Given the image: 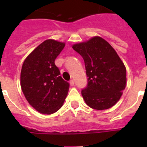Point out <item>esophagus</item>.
Returning <instances> with one entry per match:
<instances>
[{
  "mask_svg": "<svg viewBox=\"0 0 147 147\" xmlns=\"http://www.w3.org/2000/svg\"><path fill=\"white\" fill-rule=\"evenodd\" d=\"M69 84H70L71 86H74V84H75V82H74L73 80H71L69 81Z\"/></svg>",
  "mask_w": 147,
  "mask_h": 147,
  "instance_id": "esophagus-1",
  "label": "esophagus"
}]
</instances>
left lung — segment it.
Listing matches in <instances>:
<instances>
[{
	"label": "left lung",
	"instance_id": "8db88e82",
	"mask_svg": "<svg viewBox=\"0 0 147 147\" xmlns=\"http://www.w3.org/2000/svg\"><path fill=\"white\" fill-rule=\"evenodd\" d=\"M84 62L87 84L81 91L86 104L97 110L107 109L120 99L126 87V68L106 40L94 37L72 46Z\"/></svg>",
	"mask_w": 147,
	"mask_h": 147
}]
</instances>
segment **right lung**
<instances>
[{
  "mask_svg": "<svg viewBox=\"0 0 147 147\" xmlns=\"http://www.w3.org/2000/svg\"><path fill=\"white\" fill-rule=\"evenodd\" d=\"M65 45L63 42L47 40L28 56L22 67V91L30 105L42 114L57 112L67 94L69 82L62 78L55 64Z\"/></svg>",
  "mask_w": 147,
  "mask_h": 147,
  "instance_id": "add662e5",
  "label": "right lung"
}]
</instances>
